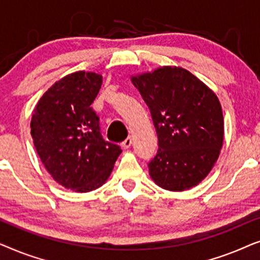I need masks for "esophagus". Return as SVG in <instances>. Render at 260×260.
<instances>
[{"mask_svg":"<svg viewBox=\"0 0 260 260\" xmlns=\"http://www.w3.org/2000/svg\"><path fill=\"white\" fill-rule=\"evenodd\" d=\"M131 144H133V138H131V137H127V138H125V140H124V141L122 142V147H123L124 149L130 148Z\"/></svg>","mask_w":260,"mask_h":260,"instance_id":"esophagus-1","label":"esophagus"}]
</instances>
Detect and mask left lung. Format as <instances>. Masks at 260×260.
<instances>
[{
	"mask_svg": "<svg viewBox=\"0 0 260 260\" xmlns=\"http://www.w3.org/2000/svg\"><path fill=\"white\" fill-rule=\"evenodd\" d=\"M150 110L158 138L148 163L156 184L172 191L197 186L219 157L223 117L218 97L187 70L165 66L131 78Z\"/></svg>",
	"mask_w": 260,
	"mask_h": 260,
	"instance_id": "obj_1",
	"label": "left lung"
}]
</instances>
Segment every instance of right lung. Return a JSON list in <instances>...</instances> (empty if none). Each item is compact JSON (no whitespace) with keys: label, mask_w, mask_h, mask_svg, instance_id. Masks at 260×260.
Segmentation results:
<instances>
[{"label":"right lung","mask_w":260,"mask_h":260,"mask_svg":"<svg viewBox=\"0 0 260 260\" xmlns=\"http://www.w3.org/2000/svg\"><path fill=\"white\" fill-rule=\"evenodd\" d=\"M103 78L74 72L48 88L35 106L30 134L45 168L67 189L86 193L111 174L122 149L105 141L91 104Z\"/></svg>","instance_id":"add662e5"}]
</instances>
